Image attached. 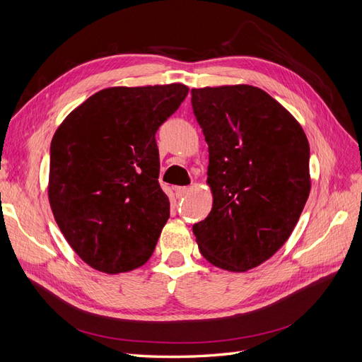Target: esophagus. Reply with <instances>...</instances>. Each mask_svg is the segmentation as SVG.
Instances as JSON below:
<instances>
[{
	"instance_id": "34e87169",
	"label": "esophagus",
	"mask_w": 362,
	"mask_h": 362,
	"mask_svg": "<svg viewBox=\"0 0 362 362\" xmlns=\"http://www.w3.org/2000/svg\"><path fill=\"white\" fill-rule=\"evenodd\" d=\"M173 190H175V194H177L178 198H182V196L187 194V192H189L190 189H189V187H175Z\"/></svg>"
}]
</instances>
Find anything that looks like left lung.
<instances>
[{"label": "left lung", "instance_id": "left-lung-1", "mask_svg": "<svg viewBox=\"0 0 362 362\" xmlns=\"http://www.w3.org/2000/svg\"><path fill=\"white\" fill-rule=\"evenodd\" d=\"M210 152L211 211L193 225L204 258L247 272L287 242L311 190L310 144L276 100L249 84L192 89Z\"/></svg>", "mask_w": 362, "mask_h": 362}]
</instances>
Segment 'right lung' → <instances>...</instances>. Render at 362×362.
<instances>
[{
	"mask_svg": "<svg viewBox=\"0 0 362 362\" xmlns=\"http://www.w3.org/2000/svg\"><path fill=\"white\" fill-rule=\"evenodd\" d=\"M189 93L181 83L107 87L64 117L51 141L48 199L86 264L108 275L151 258L169 218L158 184V127Z\"/></svg>",
	"mask_w": 362,
	"mask_h": 362,
	"instance_id": "obj_1",
	"label": "right lung"
}]
</instances>
